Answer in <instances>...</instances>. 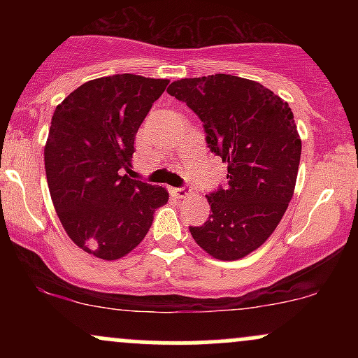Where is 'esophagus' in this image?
<instances>
[{"mask_svg": "<svg viewBox=\"0 0 358 358\" xmlns=\"http://www.w3.org/2000/svg\"><path fill=\"white\" fill-rule=\"evenodd\" d=\"M170 192L173 193L176 199H187V196L190 195L192 190L188 187H182V188H171Z\"/></svg>", "mask_w": 358, "mask_h": 358, "instance_id": "34e87169", "label": "esophagus"}]
</instances>
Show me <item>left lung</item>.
I'll list each match as a JSON object with an SVG mask.
<instances>
[{"mask_svg":"<svg viewBox=\"0 0 358 358\" xmlns=\"http://www.w3.org/2000/svg\"><path fill=\"white\" fill-rule=\"evenodd\" d=\"M227 163V187L207 195L212 215L192 237L220 261H237L269 239L293 199L301 139L291 108L259 82L215 73L171 82Z\"/></svg>","mask_w":358,"mask_h":358,"instance_id":"obj_1","label":"left lung"}]
</instances>
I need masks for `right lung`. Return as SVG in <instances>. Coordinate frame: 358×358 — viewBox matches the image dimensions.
<instances>
[{"label": "right lung", "instance_id": "right-lung-1", "mask_svg": "<svg viewBox=\"0 0 358 358\" xmlns=\"http://www.w3.org/2000/svg\"><path fill=\"white\" fill-rule=\"evenodd\" d=\"M168 79L133 73L82 84L57 106L45 173L57 215L76 245L116 261L145 239L168 190L124 175L134 138Z\"/></svg>", "mask_w": 358, "mask_h": 358}]
</instances>
